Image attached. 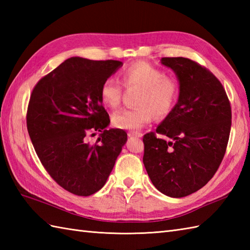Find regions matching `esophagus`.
Instances as JSON below:
<instances>
[{
  "label": "esophagus",
  "instance_id": "34e87169",
  "mask_svg": "<svg viewBox=\"0 0 250 250\" xmlns=\"http://www.w3.org/2000/svg\"><path fill=\"white\" fill-rule=\"evenodd\" d=\"M128 136L129 137H142V133H139V132H129Z\"/></svg>",
  "mask_w": 250,
  "mask_h": 250
}]
</instances>
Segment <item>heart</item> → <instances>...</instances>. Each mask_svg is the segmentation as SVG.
Returning a JSON list of instances; mask_svg holds the SVG:
<instances>
[{"label":"heart","instance_id":"heart-1","mask_svg":"<svg viewBox=\"0 0 250 250\" xmlns=\"http://www.w3.org/2000/svg\"><path fill=\"white\" fill-rule=\"evenodd\" d=\"M125 87L140 88L136 107L120 109L111 116L114 126L121 130H139L149 124L155 115L164 118L173 109L179 92L174 78L166 76L160 68L140 61L131 64L121 74ZM104 105L116 108L120 104L121 86L115 78H106L100 90Z\"/></svg>","mask_w":250,"mask_h":250}]
</instances>
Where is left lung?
Segmentation results:
<instances>
[{
    "label": "left lung",
    "instance_id": "obj_1",
    "mask_svg": "<svg viewBox=\"0 0 250 250\" xmlns=\"http://www.w3.org/2000/svg\"><path fill=\"white\" fill-rule=\"evenodd\" d=\"M177 77L179 94L156 132L147 133L144 162L153 186L171 198L195 192L214 176L226 153L231 106L221 83L187 58H162Z\"/></svg>",
    "mask_w": 250,
    "mask_h": 250
}]
</instances>
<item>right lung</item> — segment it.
Listing matches in <instances>:
<instances>
[{
  "instance_id": "obj_1",
  "label": "right lung",
  "mask_w": 250,
  "mask_h": 250,
  "mask_svg": "<svg viewBox=\"0 0 250 250\" xmlns=\"http://www.w3.org/2000/svg\"><path fill=\"white\" fill-rule=\"evenodd\" d=\"M124 63L72 57L43 77L32 91L26 126L46 171L68 192L88 196L105 185L128 140L124 130L107 129L109 116L100 90ZM101 132L97 143L88 135Z\"/></svg>"
}]
</instances>
